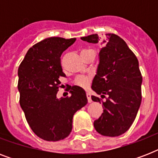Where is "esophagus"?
<instances>
[{
	"instance_id": "34e87169",
	"label": "esophagus",
	"mask_w": 158,
	"mask_h": 158,
	"mask_svg": "<svg viewBox=\"0 0 158 158\" xmlns=\"http://www.w3.org/2000/svg\"><path fill=\"white\" fill-rule=\"evenodd\" d=\"M86 96H87V98H88V102H89V103H90V102H92L91 95H90V94H89V93H87Z\"/></svg>"
}]
</instances>
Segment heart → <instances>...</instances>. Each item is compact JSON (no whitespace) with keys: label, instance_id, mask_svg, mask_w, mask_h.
Instances as JSON below:
<instances>
[{"label":"heart","instance_id":"1","mask_svg":"<svg viewBox=\"0 0 158 158\" xmlns=\"http://www.w3.org/2000/svg\"><path fill=\"white\" fill-rule=\"evenodd\" d=\"M91 49H83L80 52V55L85 54L89 52H92ZM91 81V77L89 76H79L75 79V84L82 88H87L89 86V83Z\"/></svg>","mask_w":158,"mask_h":158}]
</instances>
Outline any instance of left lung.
<instances>
[{"label":"left lung","instance_id":"1","mask_svg":"<svg viewBox=\"0 0 158 158\" xmlns=\"http://www.w3.org/2000/svg\"><path fill=\"white\" fill-rule=\"evenodd\" d=\"M81 39L91 43L101 42L102 45L92 89L106 102L92 96L93 101L102 102L103 107V113L94 120V128L103 136H119L132 125L142 101L139 60L125 41L114 33H106L102 38L92 34Z\"/></svg>","mask_w":158,"mask_h":158}]
</instances>
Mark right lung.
I'll use <instances>...</instances> for the list:
<instances>
[{
  "label": "right lung",
  "instance_id": "right-lung-1",
  "mask_svg": "<svg viewBox=\"0 0 158 158\" xmlns=\"http://www.w3.org/2000/svg\"><path fill=\"white\" fill-rule=\"evenodd\" d=\"M76 38H46L29 48L18 69L19 104L27 122L37 136L47 141L64 139L72 130L74 113L88 103L79 86L71 96L57 98L60 77H65L60 56Z\"/></svg>",
  "mask_w": 158,
  "mask_h": 158
}]
</instances>
